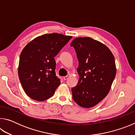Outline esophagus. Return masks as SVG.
<instances>
[{"instance_id":"esophagus-1","label":"esophagus","mask_w":135,"mask_h":135,"mask_svg":"<svg viewBox=\"0 0 135 135\" xmlns=\"http://www.w3.org/2000/svg\"><path fill=\"white\" fill-rule=\"evenodd\" d=\"M63 79H64V80H66L68 79V77L67 76H64L63 77Z\"/></svg>"}]
</instances>
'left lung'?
<instances>
[{
	"label": "left lung",
	"instance_id": "1",
	"mask_svg": "<svg viewBox=\"0 0 135 135\" xmlns=\"http://www.w3.org/2000/svg\"><path fill=\"white\" fill-rule=\"evenodd\" d=\"M79 61L78 83L71 89L73 98L83 108L96 105L108 95L116 74L115 59L103 43L90 37L72 41Z\"/></svg>",
	"mask_w": 135,
	"mask_h": 135
}]
</instances>
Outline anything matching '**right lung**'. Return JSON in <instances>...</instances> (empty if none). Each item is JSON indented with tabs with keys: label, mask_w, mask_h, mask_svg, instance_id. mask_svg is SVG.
Here are the masks:
<instances>
[{
	"label": "right lung",
	"mask_w": 135,
	"mask_h": 135,
	"mask_svg": "<svg viewBox=\"0 0 135 135\" xmlns=\"http://www.w3.org/2000/svg\"><path fill=\"white\" fill-rule=\"evenodd\" d=\"M71 38L58 33L45 34L31 41L22 51L18 76L31 99L43 101L54 95L61 83L55 71L54 57Z\"/></svg>",
	"instance_id": "1"
}]
</instances>
